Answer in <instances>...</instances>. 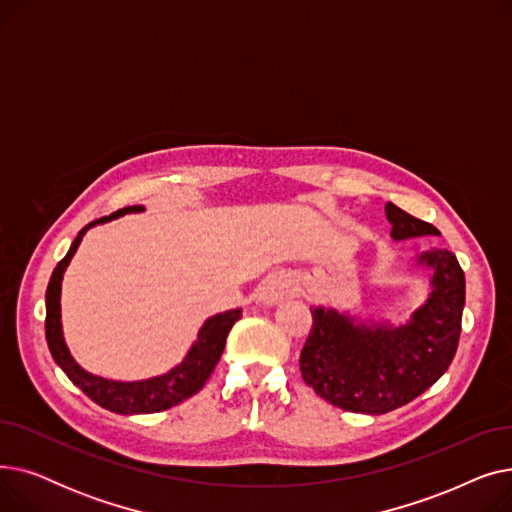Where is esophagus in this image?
Masks as SVG:
<instances>
[{
	"label": "esophagus",
	"mask_w": 512,
	"mask_h": 512,
	"mask_svg": "<svg viewBox=\"0 0 512 512\" xmlns=\"http://www.w3.org/2000/svg\"><path fill=\"white\" fill-rule=\"evenodd\" d=\"M294 294V282L288 276H272L270 280H265L261 292H259V301L263 305H276L286 297H292Z\"/></svg>",
	"instance_id": "1"
}]
</instances>
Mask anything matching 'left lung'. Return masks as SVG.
<instances>
[{
	"instance_id": "obj_1",
	"label": "left lung",
	"mask_w": 512,
	"mask_h": 512,
	"mask_svg": "<svg viewBox=\"0 0 512 512\" xmlns=\"http://www.w3.org/2000/svg\"><path fill=\"white\" fill-rule=\"evenodd\" d=\"M394 240L438 236V228L386 203ZM432 267V290L400 326L365 324L336 309L313 307L301 351L307 386L334 407L384 415L432 388L454 359L465 307V274L454 253L432 249L417 257Z\"/></svg>"
}]
</instances>
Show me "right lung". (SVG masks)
Wrapping results in <instances>:
<instances>
[{"mask_svg": "<svg viewBox=\"0 0 512 512\" xmlns=\"http://www.w3.org/2000/svg\"><path fill=\"white\" fill-rule=\"evenodd\" d=\"M141 205H132L114 211L112 215H105V218H99L85 226L78 232L74 242L70 245V251L66 257L56 265L49 286L45 292V338L47 346L51 351V357L56 359V363L62 367V371L68 375L70 382L83 390L93 402H97L99 407L120 413V415H143V413H159L166 411L174 405H180L182 400L191 398L197 394L205 382L211 378V373L218 365L228 332L232 326L242 317L240 309H230L226 313H218L209 317L205 324L201 326L197 340L193 346L188 348L186 357L172 367L164 375H155V378L149 380H139V382H118V380H105L99 378V375H93L80 367L74 357L70 355L64 332H62V313H60V294H62V278L70 259L74 257L80 240H83L85 232L93 226L112 222L120 215L132 213V211H141Z\"/></svg>", "mask_w": 512, "mask_h": 512, "instance_id": "add662e5", "label": "right lung"}]
</instances>
